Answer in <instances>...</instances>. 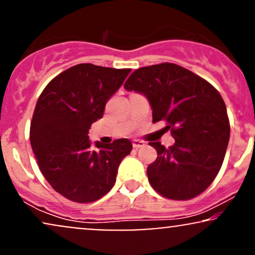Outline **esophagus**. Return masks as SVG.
<instances>
[{
  "label": "esophagus",
  "instance_id": "34e87169",
  "mask_svg": "<svg viewBox=\"0 0 255 255\" xmlns=\"http://www.w3.org/2000/svg\"><path fill=\"white\" fill-rule=\"evenodd\" d=\"M132 145H133V147H136V149H138V147H143L144 145H145V143H144L143 140L133 139L132 140Z\"/></svg>",
  "mask_w": 255,
  "mask_h": 255
}]
</instances>
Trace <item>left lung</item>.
<instances>
[{
  "label": "left lung",
  "mask_w": 255,
  "mask_h": 255,
  "mask_svg": "<svg viewBox=\"0 0 255 255\" xmlns=\"http://www.w3.org/2000/svg\"><path fill=\"white\" fill-rule=\"evenodd\" d=\"M124 89L143 94L152 122L165 121L174 145L149 143L156 161L146 169L150 184L171 200H189L214 181L221 169L231 127L225 102L214 87L175 64L147 66L130 75Z\"/></svg>",
  "instance_id": "8db88e82"
}]
</instances>
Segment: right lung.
<instances>
[{
  "label": "right lung",
  "instance_id": "right-lung-1",
  "mask_svg": "<svg viewBox=\"0 0 255 255\" xmlns=\"http://www.w3.org/2000/svg\"><path fill=\"white\" fill-rule=\"evenodd\" d=\"M131 70L79 64L45 87L30 123V145L53 189L79 203L99 200L116 182L122 159L132 150L128 138L91 146L89 130Z\"/></svg>",
  "mask_w": 255,
  "mask_h": 255
}]
</instances>
